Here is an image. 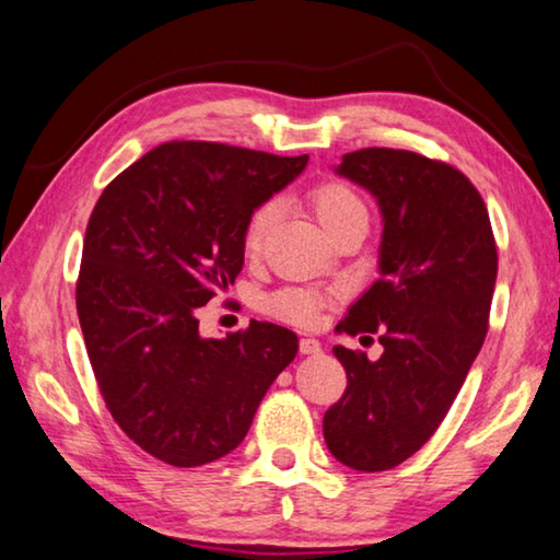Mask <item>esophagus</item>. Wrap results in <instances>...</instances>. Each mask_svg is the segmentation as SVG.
I'll use <instances>...</instances> for the list:
<instances>
[{
    "instance_id": "obj_1",
    "label": "esophagus",
    "mask_w": 560,
    "mask_h": 560,
    "mask_svg": "<svg viewBox=\"0 0 560 560\" xmlns=\"http://www.w3.org/2000/svg\"><path fill=\"white\" fill-rule=\"evenodd\" d=\"M323 352V345H319L317 340H313V337H302L300 340V354H319Z\"/></svg>"
}]
</instances>
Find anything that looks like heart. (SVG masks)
<instances>
[{"label":"heart","instance_id":"heart-1","mask_svg":"<svg viewBox=\"0 0 560 560\" xmlns=\"http://www.w3.org/2000/svg\"><path fill=\"white\" fill-rule=\"evenodd\" d=\"M310 203H313L315 218L319 220V225L325 228V233L345 223V220H366L364 200L340 180L317 183V186L310 190ZM275 215H278V203H275V200H265V203L253 210L243 228L245 253L255 255L260 250L265 235L270 233V228L275 223ZM319 305H323L319 295H315L313 290L300 288H285L265 300V310H268L272 317H280L285 319V323L295 325H315L319 317Z\"/></svg>","mask_w":560,"mask_h":560}]
</instances>
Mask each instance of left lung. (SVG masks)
I'll return each mask as SVG.
<instances>
[{
    "mask_svg": "<svg viewBox=\"0 0 560 560\" xmlns=\"http://www.w3.org/2000/svg\"><path fill=\"white\" fill-rule=\"evenodd\" d=\"M337 176L382 213L380 280L357 298L337 332H377L384 352L335 347L345 397L325 411L329 454L357 471L409 459L442 424L489 329L497 243L471 180L411 151L345 153Z\"/></svg>",
    "mask_w": 560,
    "mask_h": 560,
    "instance_id": "obj_1",
    "label": "left lung"
}]
</instances>
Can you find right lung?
I'll list each match as a JSON object with an SVG mask.
<instances>
[{
	"instance_id": "add662e5",
	"label": "right lung",
	"mask_w": 560,
	"mask_h": 560,
	"mask_svg": "<svg viewBox=\"0 0 560 560\" xmlns=\"http://www.w3.org/2000/svg\"><path fill=\"white\" fill-rule=\"evenodd\" d=\"M307 161L173 141L101 194L81 255L79 323L108 411L155 459L200 466L231 454L295 360L288 327L250 319L245 332L213 340L196 313L243 270L253 210Z\"/></svg>"
}]
</instances>
